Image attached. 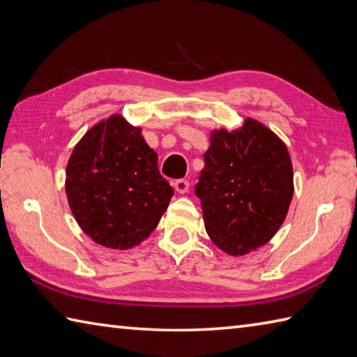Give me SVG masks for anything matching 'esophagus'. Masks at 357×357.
I'll return each instance as SVG.
<instances>
[{
	"instance_id": "1",
	"label": "esophagus",
	"mask_w": 357,
	"mask_h": 357,
	"mask_svg": "<svg viewBox=\"0 0 357 357\" xmlns=\"http://www.w3.org/2000/svg\"><path fill=\"white\" fill-rule=\"evenodd\" d=\"M172 186H174V189H176V191L180 192V194H185V192L189 191V181L185 180V178L176 180V181H174V183H172Z\"/></svg>"
}]
</instances>
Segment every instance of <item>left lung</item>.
Wrapping results in <instances>:
<instances>
[{"label":"left lung","mask_w":357,"mask_h":357,"mask_svg":"<svg viewBox=\"0 0 357 357\" xmlns=\"http://www.w3.org/2000/svg\"><path fill=\"white\" fill-rule=\"evenodd\" d=\"M195 185L211 240L231 256L266 245L293 199V165L280 138L261 123L211 134Z\"/></svg>","instance_id":"1"}]
</instances>
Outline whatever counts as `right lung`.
I'll use <instances>...</instances> for the list:
<instances>
[{
    "mask_svg": "<svg viewBox=\"0 0 357 357\" xmlns=\"http://www.w3.org/2000/svg\"><path fill=\"white\" fill-rule=\"evenodd\" d=\"M75 220L93 242L114 250L142 243L155 229L174 189L157 152L121 115H111L78 142L66 168Z\"/></svg>",
    "mask_w": 357,
    "mask_h": 357,
    "instance_id": "obj_1",
    "label": "right lung"
}]
</instances>
